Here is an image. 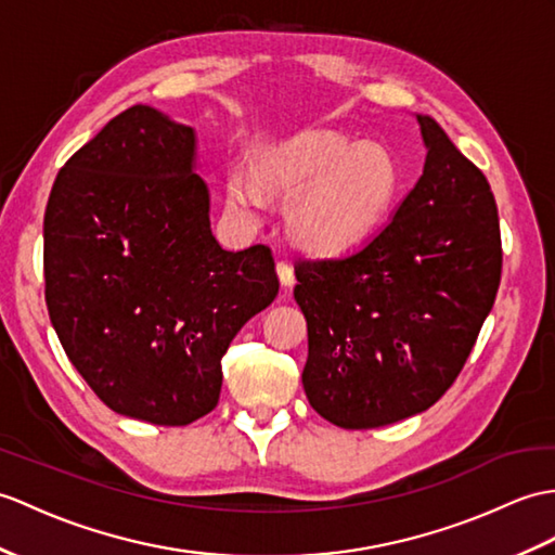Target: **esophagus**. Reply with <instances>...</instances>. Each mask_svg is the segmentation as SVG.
<instances>
[{
	"label": "esophagus",
	"instance_id": "1",
	"mask_svg": "<svg viewBox=\"0 0 555 555\" xmlns=\"http://www.w3.org/2000/svg\"><path fill=\"white\" fill-rule=\"evenodd\" d=\"M276 274H279V281L283 288H291L295 283V274H293V267L288 262H276Z\"/></svg>",
	"mask_w": 555,
	"mask_h": 555
}]
</instances>
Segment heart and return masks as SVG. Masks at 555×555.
I'll return each mask as SVG.
<instances>
[{"instance_id":"b5f03b06","label":"heart","mask_w":555,"mask_h":555,"mask_svg":"<svg viewBox=\"0 0 555 555\" xmlns=\"http://www.w3.org/2000/svg\"><path fill=\"white\" fill-rule=\"evenodd\" d=\"M399 184L402 175L388 149L305 130L267 146L257 158L255 177L231 175L227 203L238 217L257 224L267 210L264 191L293 201V238L307 250L338 253L380 224Z\"/></svg>"}]
</instances>
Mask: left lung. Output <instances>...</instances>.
I'll use <instances>...</instances> for the list:
<instances>
[{"label":"left lung","instance_id":"obj_1","mask_svg":"<svg viewBox=\"0 0 555 555\" xmlns=\"http://www.w3.org/2000/svg\"><path fill=\"white\" fill-rule=\"evenodd\" d=\"M423 175L390 222L340 257L295 264L307 319L302 385L319 416L380 428L440 399L473 350L501 281L487 177L428 115Z\"/></svg>","mask_w":555,"mask_h":555}]
</instances>
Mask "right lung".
Listing matches in <instances>:
<instances>
[{"label":"right lung","mask_w":555,"mask_h":555,"mask_svg":"<svg viewBox=\"0 0 555 555\" xmlns=\"http://www.w3.org/2000/svg\"><path fill=\"white\" fill-rule=\"evenodd\" d=\"M193 170L196 132L139 103L73 153L44 212L63 350L115 414L156 425L217 406L229 343L279 293L267 246H219Z\"/></svg>","instance_id":"obj_1"}]
</instances>
